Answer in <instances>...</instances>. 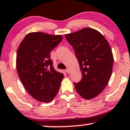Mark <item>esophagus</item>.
I'll return each mask as SVG.
<instances>
[{
	"instance_id": "34e87169",
	"label": "esophagus",
	"mask_w": 130,
	"mask_h": 130,
	"mask_svg": "<svg viewBox=\"0 0 130 130\" xmlns=\"http://www.w3.org/2000/svg\"><path fill=\"white\" fill-rule=\"evenodd\" d=\"M66 72L67 73H70V72H71V70H70V68H67V69L66 70Z\"/></svg>"
}]
</instances>
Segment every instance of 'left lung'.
<instances>
[{
    "mask_svg": "<svg viewBox=\"0 0 130 130\" xmlns=\"http://www.w3.org/2000/svg\"><path fill=\"white\" fill-rule=\"evenodd\" d=\"M74 48L82 80L74 84L76 91L85 99H91L103 91L110 80L113 55L108 42L99 31L91 28L65 34Z\"/></svg>",
    "mask_w": 130,
    "mask_h": 130,
    "instance_id": "obj_1",
    "label": "left lung"
}]
</instances>
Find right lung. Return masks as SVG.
I'll use <instances>...</instances> for the list:
<instances>
[{
  "label": "right lung",
  "mask_w": 130,
  "mask_h": 130,
  "mask_svg": "<svg viewBox=\"0 0 130 130\" xmlns=\"http://www.w3.org/2000/svg\"><path fill=\"white\" fill-rule=\"evenodd\" d=\"M62 35L42 32L27 34L17 51L19 77L32 98L42 102L51 101L57 95L64 77L54 69L50 52L62 41Z\"/></svg>",
  "instance_id": "1"
}]
</instances>
